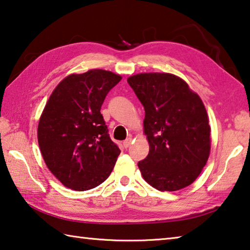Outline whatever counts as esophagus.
I'll use <instances>...</instances> for the list:
<instances>
[{
    "mask_svg": "<svg viewBox=\"0 0 250 250\" xmlns=\"http://www.w3.org/2000/svg\"><path fill=\"white\" fill-rule=\"evenodd\" d=\"M131 142H132V139H131V138L126 139L125 141H124V147H125V149H126V147H129L131 146Z\"/></svg>",
    "mask_w": 250,
    "mask_h": 250,
    "instance_id": "1",
    "label": "esophagus"
}]
</instances>
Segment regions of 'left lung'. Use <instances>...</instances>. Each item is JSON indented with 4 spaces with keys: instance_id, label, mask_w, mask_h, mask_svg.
I'll use <instances>...</instances> for the list:
<instances>
[{
    "instance_id": "8db88e82",
    "label": "left lung",
    "mask_w": 250,
    "mask_h": 250,
    "mask_svg": "<svg viewBox=\"0 0 250 250\" xmlns=\"http://www.w3.org/2000/svg\"><path fill=\"white\" fill-rule=\"evenodd\" d=\"M128 83L145 107L150 150L138 163L147 183L159 191H177L201 174L210 151V126L200 96L175 75L146 73Z\"/></svg>"
}]
</instances>
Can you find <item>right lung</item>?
Wrapping results in <instances>:
<instances>
[{
  "mask_svg": "<svg viewBox=\"0 0 250 250\" xmlns=\"http://www.w3.org/2000/svg\"><path fill=\"white\" fill-rule=\"evenodd\" d=\"M121 76L104 69L71 74L57 84L39 122L37 139L49 171L66 188L88 191L108 179L120 149L100 109Z\"/></svg>",
  "mask_w": 250,
  "mask_h": 250,
  "instance_id": "obj_1",
  "label": "right lung"
}]
</instances>
